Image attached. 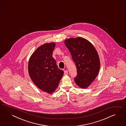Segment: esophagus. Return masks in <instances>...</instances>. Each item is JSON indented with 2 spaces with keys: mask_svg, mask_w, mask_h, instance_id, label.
I'll use <instances>...</instances> for the list:
<instances>
[{
  "mask_svg": "<svg viewBox=\"0 0 126 126\" xmlns=\"http://www.w3.org/2000/svg\"><path fill=\"white\" fill-rule=\"evenodd\" d=\"M64 72V75H67L68 73V72L67 70H65Z\"/></svg>",
  "mask_w": 126,
  "mask_h": 126,
  "instance_id": "esophagus-1",
  "label": "esophagus"
}]
</instances>
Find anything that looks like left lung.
<instances>
[{
    "instance_id": "8db88e82",
    "label": "left lung",
    "mask_w": 126,
    "mask_h": 126,
    "mask_svg": "<svg viewBox=\"0 0 126 126\" xmlns=\"http://www.w3.org/2000/svg\"><path fill=\"white\" fill-rule=\"evenodd\" d=\"M64 42L76 66L78 74L75 82L81 88H87L95 79L100 70L96 50L91 42L82 37L69 38Z\"/></svg>"
}]
</instances>
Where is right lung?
<instances>
[{
    "mask_svg": "<svg viewBox=\"0 0 126 126\" xmlns=\"http://www.w3.org/2000/svg\"><path fill=\"white\" fill-rule=\"evenodd\" d=\"M55 46L54 42L40 46L31 55L28 63L31 80L40 89L50 94L57 88L64 74L52 57Z\"/></svg>",
    "mask_w": 126,
    "mask_h": 126,
    "instance_id": "1",
    "label": "right lung"
}]
</instances>
